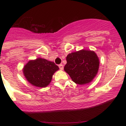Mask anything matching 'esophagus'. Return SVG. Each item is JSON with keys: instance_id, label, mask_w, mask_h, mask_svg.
<instances>
[{"instance_id": "34e87169", "label": "esophagus", "mask_w": 126, "mask_h": 126, "mask_svg": "<svg viewBox=\"0 0 126 126\" xmlns=\"http://www.w3.org/2000/svg\"><path fill=\"white\" fill-rule=\"evenodd\" d=\"M59 68H60V70H62L63 69V64H59Z\"/></svg>"}]
</instances>
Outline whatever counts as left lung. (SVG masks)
<instances>
[{
  "label": "left lung",
  "mask_w": 126,
  "mask_h": 126,
  "mask_svg": "<svg viewBox=\"0 0 126 126\" xmlns=\"http://www.w3.org/2000/svg\"><path fill=\"white\" fill-rule=\"evenodd\" d=\"M66 61L64 71L77 84L90 83L98 73L99 59L93 51L81 50L70 53L66 57Z\"/></svg>",
  "instance_id": "obj_1"
}]
</instances>
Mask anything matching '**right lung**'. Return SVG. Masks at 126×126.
Listing matches in <instances>:
<instances>
[{
	"instance_id": "obj_1",
	"label": "right lung",
	"mask_w": 126,
	"mask_h": 126,
	"mask_svg": "<svg viewBox=\"0 0 126 126\" xmlns=\"http://www.w3.org/2000/svg\"><path fill=\"white\" fill-rule=\"evenodd\" d=\"M59 68L54 62L38 58L30 60L23 68V73L28 82L38 88H45L51 81L54 73Z\"/></svg>"
}]
</instances>
